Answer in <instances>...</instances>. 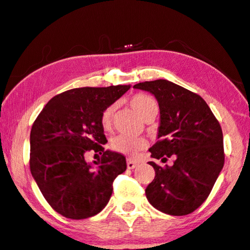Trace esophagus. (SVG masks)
<instances>
[{
  "label": "esophagus",
  "mask_w": 250,
  "mask_h": 250,
  "mask_svg": "<svg viewBox=\"0 0 250 250\" xmlns=\"http://www.w3.org/2000/svg\"><path fill=\"white\" fill-rule=\"evenodd\" d=\"M137 166V162H135L134 160H131V159H128L127 160V168L128 169H134Z\"/></svg>",
  "instance_id": "34e87169"
}]
</instances>
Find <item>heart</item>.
<instances>
[{"label": "heart", "instance_id": "heart-1", "mask_svg": "<svg viewBox=\"0 0 250 250\" xmlns=\"http://www.w3.org/2000/svg\"><path fill=\"white\" fill-rule=\"evenodd\" d=\"M129 104L135 110V113L141 118L146 119L149 115L158 113V103L153 97L146 93H137L133 96L129 100ZM115 111V106L110 104L107 108H104L100 117V124L104 129H110L111 121H113V115ZM111 149L119 153L126 155H135L140 150L144 149L146 146V141L143 137H134L127 135H117L111 140Z\"/></svg>", "mask_w": 250, "mask_h": 250}]
</instances>
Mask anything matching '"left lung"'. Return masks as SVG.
<instances>
[{
    "mask_svg": "<svg viewBox=\"0 0 250 250\" xmlns=\"http://www.w3.org/2000/svg\"><path fill=\"white\" fill-rule=\"evenodd\" d=\"M158 100L160 126L150 161L154 179L146 195L150 204L169 215H186L204 203L224 165L223 134L218 119L201 96L168 80L140 82L133 86Z\"/></svg>",
    "mask_w": 250,
    "mask_h": 250,
    "instance_id": "left-lung-1",
    "label": "left lung"
}]
</instances>
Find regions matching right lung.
<instances>
[{"label": "right lung", "instance_id": "obj_1", "mask_svg": "<svg viewBox=\"0 0 250 250\" xmlns=\"http://www.w3.org/2000/svg\"><path fill=\"white\" fill-rule=\"evenodd\" d=\"M131 85L71 89L47 103L30 132V171L45 200L65 218L93 216L109 202L113 183L126 170L123 154L104 150L100 117ZM102 157L91 165L88 151Z\"/></svg>", "mask_w": 250, "mask_h": 250}]
</instances>
